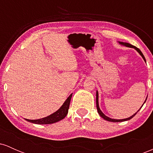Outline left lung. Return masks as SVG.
<instances>
[{"instance_id":"8db88e82","label":"left lung","mask_w":153,"mask_h":153,"mask_svg":"<svg viewBox=\"0 0 153 153\" xmlns=\"http://www.w3.org/2000/svg\"><path fill=\"white\" fill-rule=\"evenodd\" d=\"M119 44H121V45H124V46H126V47H131V48H134L135 50H136L137 51V52H139V53H140V55H141L142 57H143V58L144 60H145V62H146V59H145V57H144L143 54L142 53V52H141V51H140V49H138L137 47H136L133 46V45H130V44H129V43H127V42H119ZM146 100H147V99H146ZM146 100H145V102H144V103H145V101H146ZM144 103H143V105H144ZM143 106H142V107H143ZM96 107H97V110H98V112H99V115L101 116V117H102L103 119H104L105 120H106V121H108V122H124V121H127V120H129V119H131V118H132V117H134V116L136 115V114L137 113V112L139 111H140V108H142V107H141V108H140V109H139V110L137 111V112H136V113H135L134 114H133L132 116H131V117H129V118H127V119H114L109 118V117H106V116L104 114H103L102 111H101V109H100V108H99V94H98V91H96Z\"/></svg>"}]
</instances>
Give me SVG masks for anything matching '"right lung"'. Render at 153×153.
I'll return each mask as SVG.
<instances>
[{
  "label": "right lung",
  "mask_w": 153,
  "mask_h": 153,
  "mask_svg": "<svg viewBox=\"0 0 153 153\" xmlns=\"http://www.w3.org/2000/svg\"><path fill=\"white\" fill-rule=\"evenodd\" d=\"M72 95H73V94L70 95L69 97L66 99V101H65L64 103L62 104V106H61L57 111H55L54 113L42 119H34V120H31V119H26V120L29 122L37 124H50L62 120V119H63L66 117L68 113V109H69L70 103H71Z\"/></svg>",
  "instance_id": "1"
}]
</instances>
